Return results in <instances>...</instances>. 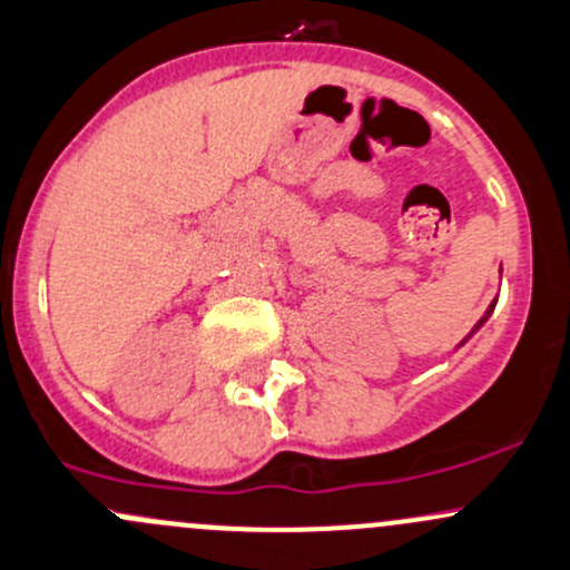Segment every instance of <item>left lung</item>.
<instances>
[{"instance_id":"8db88e82","label":"left lung","mask_w":570,"mask_h":570,"mask_svg":"<svg viewBox=\"0 0 570 570\" xmlns=\"http://www.w3.org/2000/svg\"><path fill=\"white\" fill-rule=\"evenodd\" d=\"M483 320H487V316H483ZM483 320H481V322H483ZM481 322H478V325H481Z\"/></svg>"}]
</instances>
